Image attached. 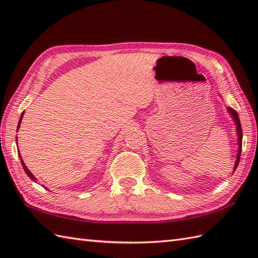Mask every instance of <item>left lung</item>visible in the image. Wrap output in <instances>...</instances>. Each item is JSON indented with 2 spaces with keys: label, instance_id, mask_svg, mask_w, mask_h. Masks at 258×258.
<instances>
[{
  "label": "left lung",
  "instance_id": "obj_1",
  "mask_svg": "<svg viewBox=\"0 0 258 258\" xmlns=\"http://www.w3.org/2000/svg\"><path fill=\"white\" fill-rule=\"evenodd\" d=\"M228 109V113L231 114V116L233 117V119L235 120V124L237 126V136H238V153H237V158H236V163H235V166H234V172L235 169L237 168L238 166V163L240 160V153H242V140H243V131H242V126H240V122H239V117H238V114L237 112L235 111L234 108L231 107H227Z\"/></svg>",
  "mask_w": 258,
  "mask_h": 258
}]
</instances>
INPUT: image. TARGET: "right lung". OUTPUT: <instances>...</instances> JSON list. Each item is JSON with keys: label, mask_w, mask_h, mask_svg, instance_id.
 Wrapping results in <instances>:
<instances>
[{"label": "right lung", "mask_w": 258, "mask_h": 258, "mask_svg": "<svg viewBox=\"0 0 258 258\" xmlns=\"http://www.w3.org/2000/svg\"><path fill=\"white\" fill-rule=\"evenodd\" d=\"M23 114H24V112L22 113V115H21V117H20V120H19V125H18V130L20 128V125H21V120H22V117H23ZM18 140V139H16ZM19 152V151H18ZM19 156H20V160H21V163H22V166H23V168H24V171H25V173L27 174V176H29L31 179H33V180H36V178L34 177V175H33L29 169H27V167H26V165L24 164V162H23V160H22V157H21V154H20V152H19Z\"/></svg>", "instance_id": "right-lung-1"}]
</instances>
